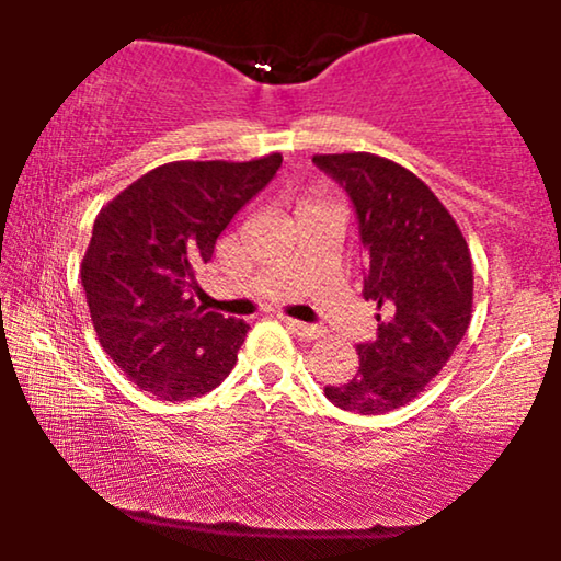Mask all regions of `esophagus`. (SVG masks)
Here are the masks:
<instances>
[{
  "instance_id": "obj_1",
  "label": "esophagus",
  "mask_w": 561,
  "mask_h": 561,
  "mask_svg": "<svg viewBox=\"0 0 561 561\" xmlns=\"http://www.w3.org/2000/svg\"><path fill=\"white\" fill-rule=\"evenodd\" d=\"M282 321H285V324H287V330H293L295 334H300L302 340H319L321 337L319 327L302 324V321H295V319H289V317H282Z\"/></svg>"
}]
</instances>
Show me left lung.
<instances>
[{"label":"left lung","mask_w":561,"mask_h":561,"mask_svg":"<svg viewBox=\"0 0 561 561\" xmlns=\"http://www.w3.org/2000/svg\"><path fill=\"white\" fill-rule=\"evenodd\" d=\"M351 195L366 253L364 298L377 302V340L358 345V371L327 385L334 405L388 414L414 401L448 364L472 319V255L459 224L416 173L371 152L313 156Z\"/></svg>","instance_id":"8db88e82"}]
</instances>
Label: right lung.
<instances>
[{
  "label": "right lung",
  "mask_w": 561,
  "mask_h": 561,
  "mask_svg": "<svg viewBox=\"0 0 561 561\" xmlns=\"http://www.w3.org/2000/svg\"><path fill=\"white\" fill-rule=\"evenodd\" d=\"M279 165V152L244 163L173 160L96 214L81 282L100 345L137 388L186 401L234 369L250 327L199 306L197 272Z\"/></svg>",
  "instance_id": "1"
}]
</instances>
